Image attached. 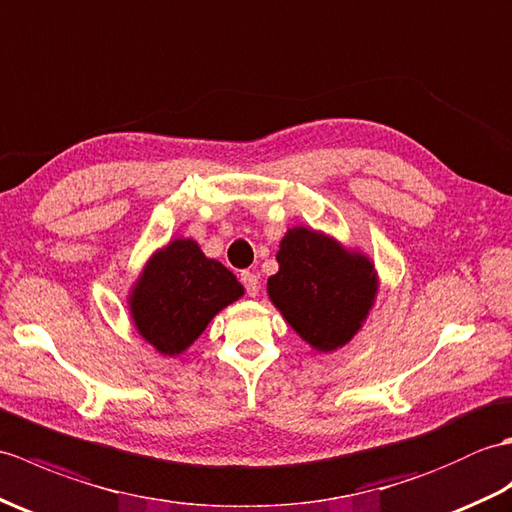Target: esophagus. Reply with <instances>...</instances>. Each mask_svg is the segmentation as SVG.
Returning a JSON list of instances; mask_svg holds the SVG:
<instances>
[{
    "label": "esophagus",
    "mask_w": 512,
    "mask_h": 512,
    "mask_svg": "<svg viewBox=\"0 0 512 512\" xmlns=\"http://www.w3.org/2000/svg\"><path fill=\"white\" fill-rule=\"evenodd\" d=\"M241 282H243V287H245V291H247L249 298H256V295H258V289H260V280H258V276H256V274H252V271H243V274H241Z\"/></svg>",
    "instance_id": "1"
}]
</instances>
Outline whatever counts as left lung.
<instances>
[{
    "instance_id": "obj_1",
    "label": "left lung",
    "mask_w": 512,
    "mask_h": 512,
    "mask_svg": "<svg viewBox=\"0 0 512 512\" xmlns=\"http://www.w3.org/2000/svg\"><path fill=\"white\" fill-rule=\"evenodd\" d=\"M276 260L267 291L293 331L322 352L350 342L377 293L370 260L306 227L289 230Z\"/></svg>"
}]
</instances>
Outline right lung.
Segmentation results:
<instances>
[{
  "mask_svg": "<svg viewBox=\"0 0 512 512\" xmlns=\"http://www.w3.org/2000/svg\"><path fill=\"white\" fill-rule=\"evenodd\" d=\"M241 295L230 269L203 256L195 241L177 238L149 260L131 295V313L146 342L179 355Z\"/></svg>",
  "mask_w": 512,
  "mask_h": 512,
  "instance_id": "obj_1",
  "label": "right lung"
}]
</instances>
